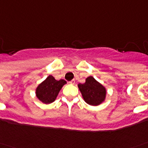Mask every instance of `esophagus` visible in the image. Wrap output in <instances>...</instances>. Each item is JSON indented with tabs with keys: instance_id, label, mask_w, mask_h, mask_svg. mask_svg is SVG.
Segmentation results:
<instances>
[{
	"instance_id": "obj_1",
	"label": "esophagus",
	"mask_w": 148,
	"mask_h": 148,
	"mask_svg": "<svg viewBox=\"0 0 148 148\" xmlns=\"http://www.w3.org/2000/svg\"><path fill=\"white\" fill-rule=\"evenodd\" d=\"M74 83H75V81H74V80H71V81L70 82V84H72V85H74Z\"/></svg>"
}]
</instances>
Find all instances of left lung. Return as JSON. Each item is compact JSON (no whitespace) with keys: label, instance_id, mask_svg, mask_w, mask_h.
Returning a JSON list of instances; mask_svg holds the SVG:
<instances>
[{"label":"left lung","instance_id":"8db88e82","mask_svg":"<svg viewBox=\"0 0 148 148\" xmlns=\"http://www.w3.org/2000/svg\"><path fill=\"white\" fill-rule=\"evenodd\" d=\"M78 88L85 102L92 106H98L106 97V89L93 77H88L83 84H78Z\"/></svg>","mask_w":148,"mask_h":148}]
</instances>
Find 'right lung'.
Returning a JSON list of instances; mask_svg holds the SVG:
<instances>
[{"label":"right lung","mask_w":148,"mask_h":148,"mask_svg":"<svg viewBox=\"0 0 148 148\" xmlns=\"http://www.w3.org/2000/svg\"><path fill=\"white\" fill-rule=\"evenodd\" d=\"M66 82L63 79L56 80L54 77L49 75V77L42 82L36 90V95L39 100L44 103H53L59 93L60 90Z\"/></svg>","instance_id":"1"}]
</instances>
